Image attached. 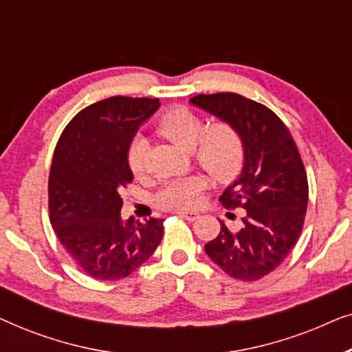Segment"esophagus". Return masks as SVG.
<instances>
[{"instance_id":"34e87169","label":"esophagus","mask_w":352,"mask_h":352,"mask_svg":"<svg viewBox=\"0 0 352 352\" xmlns=\"http://www.w3.org/2000/svg\"><path fill=\"white\" fill-rule=\"evenodd\" d=\"M177 216H181V218H184L187 221H195L199 218V213H197V211H177Z\"/></svg>"}]
</instances>
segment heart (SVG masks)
Listing matches in <instances>:
<instances>
[{"label": "heart", "mask_w": 352, "mask_h": 352, "mask_svg": "<svg viewBox=\"0 0 352 352\" xmlns=\"http://www.w3.org/2000/svg\"><path fill=\"white\" fill-rule=\"evenodd\" d=\"M157 131L190 151L195 162L218 182H229L239 175L243 165V141L237 129L228 123H214L205 128L204 120L186 107L166 110L158 118ZM147 139L138 136L129 144L128 166L134 175H141L146 168ZM205 182L199 176L173 181L158 194V204L165 208L186 210L199 200Z\"/></svg>", "instance_id": "1"}]
</instances>
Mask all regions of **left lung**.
Listing matches in <instances>:
<instances>
[{
  "instance_id": "1",
  "label": "left lung",
  "mask_w": 352,
  "mask_h": 352,
  "mask_svg": "<svg viewBox=\"0 0 352 352\" xmlns=\"http://www.w3.org/2000/svg\"><path fill=\"white\" fill-rule=\"evenodd\" d=\"M189 102L237 129L243 141L242 173L219 197L228 210L243 208L242 219L237 229L219 219L221 232L205 252L230 277L258 280L287 258L301 234L307 176L300 152L266 105L235 93L199 94Z\"/></svg>"
}]
</instances>
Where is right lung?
<instances>
[{
  "label": "right lung",
  "instance_id": "1",
  "mask_svg": "<svg viewBox=\"0 0 352 352\" xmlns=\"http://www.w3.org/2000/svg\"><path fill=\"white\" fill-rule=\"evenodd\" d=\"M160 107L158 99L113 98L76 113L57 142L50 171L52 229L72 259L98 280H118L152 256L163 219H123V187L133 181L128 148Z\"/></svg>",
  "mask_w": 352,
  "mask_h": 352
}]
</instances>
